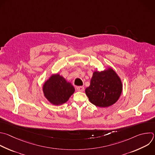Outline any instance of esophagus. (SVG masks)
Here are the masks:
<instances>
[{"instance_id": "34e87169", "label": "esophagus", "mask_w": 155, "mask_h": 155, "mask_svg": "<svg viewBox=\"0 0 155 155\" xmlns=\"http://www.w3.org/2000/svg\"><path fill=\"white\" fill-rule=\"evenodd\" d=\"M77 90L80 92H83L84 90V88L83 86H78L77 87Z\"/></svg>"}]
</instances>
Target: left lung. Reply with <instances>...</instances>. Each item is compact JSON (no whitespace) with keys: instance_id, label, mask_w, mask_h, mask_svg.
<instances>
[{"instance_id":"obj_1","label":"left lung","mask_w":155,"mask_h":155,"mask_svg":"<svg viewBox=\"0 0 155 155\" xmlns=\"http://www.w3.org/2000/svg\"><path fill=\"white\" fill-rule=\"evenodd\" d=\"M122 80L111 68L104 71H95L90 85L85 92L90 102L96 107L107 108L114 104L121 95Z\"/></svg>"}]
</instances>
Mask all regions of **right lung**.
I'll return each mask as SVG.
<instances>
[{"label": "right lung", "mask_w": 155, "mask_h": 155, "mask_svg": "<svg viewBox=\"0 0 155 155\" xmlns=\"http://www.w3.org/2000/svg\"><path fill=\"white\" fill-rule=\"evenodd\" d=\"M45 98L54 105H61L66 103L74 93L75 88L59 74L51 75L42 85Z\"/></svg>", "instance_id": "obj_1"}]
</instances>
